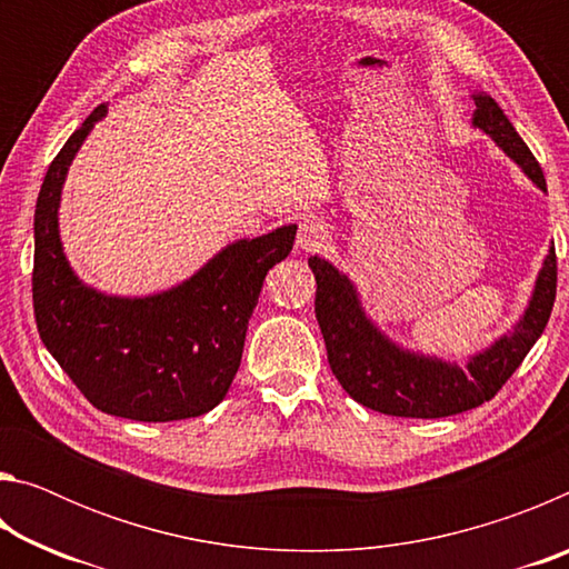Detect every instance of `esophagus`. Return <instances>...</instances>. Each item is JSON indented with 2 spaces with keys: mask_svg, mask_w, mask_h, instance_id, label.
<instances>
[{
  "mask_svg": "<svg viewBox=\"0 0 569 569\" xmlns=\"http://www.w3.org/2000/svg\"><path fill=\"white\" fill-rule=\"evenodd\" d=\"M329 243V228H326L319 218H303L298 226L296 246L303 253H319L321 248Z\"/></svg>",
  "mask_w": 569,
  "mask_h": 569,
  "instance_id": "obj_1",
  "label": "esophagus"
}]
</instances>
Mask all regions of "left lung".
<instances>
[{"label":"left lung","instance_id":"left-lung-1","mask_svg":"<svg viewBox=\"0 0 569 569\" xmlns=\"http://www.w3.org/2000/svg\"><path fill=\"white\" fill-rule=\"evenodd\" d=\"M475 128L485 130L537 188L547 190L545 172L519 138L502 108L489 94H475ZM316 319H319L333 377L353 401L389 417L439 419L469 411L489 401L519 369L550 321L557 293L555 246L537 276L532 301L515 331L471 356L467 366L447 363L399 349L366 319L353 283L313 256Z\"/></svg>","mask_w":569,"mask_h":569}]
</instances>
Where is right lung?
I'll return each instance as SVG.
<instances>
[{
  "mask_svg": "<svg viewBox=\"0 0 569 569\" xmlns=\"http://www.w3.org/2000/svg\"><path fill=\"white\" fill-rule=\"evenodd\" d=\"M100 104L47 170L34 210L32 303L40 339L92 407L134 421H178L218 407L243 356L263 278L291 253L296 226L236 240L200 271L156 296L120 298L84 286L62 253L57 208L67 168Z\"/></svg>",
  "mask_w": 569,
  "mask_h": 569,
  "instance_id": "add662e5",
  "label": "right lung"
}]
</instances>
